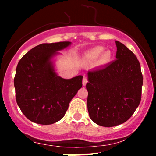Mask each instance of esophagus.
Here are the masks:
<instances>
[{
	"instance_id": "esophagus-1",
	"label": "esophagus",
	"mask_w": 156,
	"mask_h": 156,
	"mask_svg": "<svg viewBox=\"0 0 156 156\" xmlns=\"http://www.w3.org/2000/svg\"><path fill=\"white\" fill-rule=\"evenodd\" d=\"M87 82H88V79H87V77L84 76L83 78V81H82V83H83V86H86V84L87 83Z\"/></svg>"
}]
</instances>
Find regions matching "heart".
Wrapping results in <instances>:
<instances>
[{
  "label": "heart",
  "instance_id": "1",
  "mask_svg": "<svg viewBox=\"0 0 156 156\" xmlns=\"http://www.w3.org/2000/svg\"><path fill=\"white\" fill-rule=\"evenodd\" d=\"M104 48L102 46H97L92 48L86 53V58L90 62L97 61L98 64H105L110 62L112 58V53L109 51H104Z\"/></svg>",
  "mask_w": 156,
  "mask_h": 156
}]
</instances>
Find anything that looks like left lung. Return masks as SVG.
<instances>
[{
    "label": "left lung",
    "mask_w": 156,
    "mask_h": 156,
    "mask_svg": "<svg viewBox=\"0 0 156 156\" xmlns=\"http://www.w3.org/2000/svg\"><path fill=\"white\" fill-rule=\"evenodd\" d=\"M117 59L89 71L87 89L89 117L96 124L113 127L129 119L139 106L143 77L135 54L116 41Z\"/></svg>",
    "instance_id": "1"
}]
</instances>
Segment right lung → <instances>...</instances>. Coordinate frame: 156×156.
Segmentation results:
<instances>
[{"label":"right lung","mask_w":156,"mask_h":156,"mask_svg":"<svg viewBox=\"0 0 156 156\" xmlns=\"http://www.w3.org/2000/svg\"><path fill=\"white\" fill-rule=\"evenodd\" d=\"M69 44L70 42L39 44L19 61L14 78L16 101L31 122L51 125L59 121L82 87L83 76L64 79L57 76L51 62L56 51Z\"/></svg>","instance_id":"1"}]
</instances>
